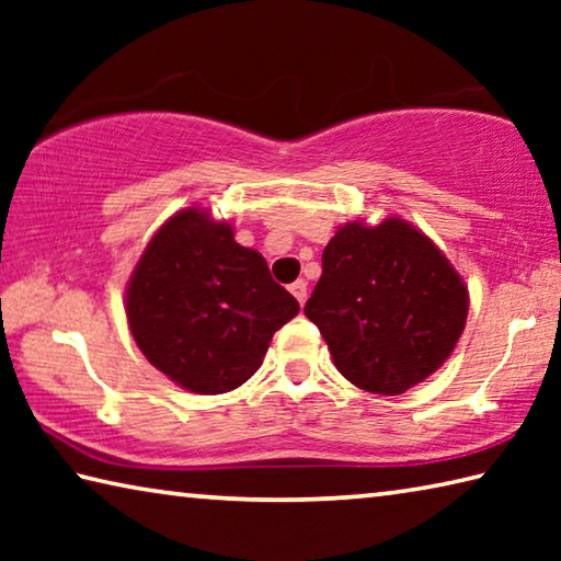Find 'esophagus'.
Wrapping results in <instances>:
<instances>
[{
    "label": "esophagus",
    "mask_w": 561,
    "mask_h": 561,
    "mask_svg": "<svg viewBox=\"0 0 561 561\" xmlns=\"http://www.w3.org/2000/svg\"><path fill=\"white\" fill-rule=\"evenodd\" d=\"M289 289H291L294 297H297V301H299L301 307H304V301H307V282H304V279H297V282L291 284Z\"/></svg>",
    "instance_id": "obj_1"
}]
</instances>
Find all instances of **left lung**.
Wrapping results in <instances>:
<instances>
[{"label": "left lung", "instance_id": "1", "mask_svg": "<svg viewBox=\"0 0 561 561\" xmlns=\"http://www.w3.org/2000/svg\"><path fill=\"white\" fill-rule=\"evenodd\" d=\"M321 267L304 314L346 381L398 396L453 354L468 319V287L428 234L401 217L374 227L346 222Z\"/></svg>", "mask_w": 561, "mask_h": 561}]
</instances>
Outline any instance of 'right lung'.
<instances>
[{
	"label": "right lung",
	"instance_id": "right-lung-1",
	"mask_svg": "<svg viewBox=\"0 0 561 561\" xmlns=\"http://www.w3.org/2000/svg\"><path fill=\"white\" fill-rule=\"evenodd\" d=\"M297 311L262 254L237 244L232 225L201 207L160 227L126 289L128 327L144 356L203 396L242 386Z\"/></svg>",
	"mask_w": 561,
	"mask_h": 561
}]
</instances>
